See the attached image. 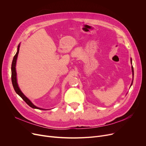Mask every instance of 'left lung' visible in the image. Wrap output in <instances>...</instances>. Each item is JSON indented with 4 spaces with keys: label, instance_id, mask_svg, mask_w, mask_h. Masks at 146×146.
Here are the masks:
<instances>
[{
    "label": "left lung",
    "instance_id": "1",
    "mask_svg": "<svg viewBox=\"0 0 146 146\" xmlns=\"http://www.w3.org/2000/svg\"><path fill=\"white\" fill-rule=\"evenodd\" d=\"M131 64H132V59H131ZM131 68H132V72H133V75L134 76V69H133V66H132ZM132 84H133V81H132V83H131V86L132 85Z\"/></svg>",
    "mask_w": 146,
    "mask_h": 146
}]
</instances>
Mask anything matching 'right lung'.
Masks as SVG:
<instances>
[{"label": "right lung", "instance_id": "obj_1", "mask_svg": "<svg viewBox=\"0 0 146 146\" xmlns=\"http://www.w3.org/2000/svg\"><path fill=\"white\" fill-rule=\"evenodd\" d=\"M19 47H20V44L18 45V50L17 52L16 53V54L15 55L13 61H12V67H11V72H12V76H11V78H12V85L13 86L14 90L16 92V93L19 95L22 99L24 100L30 107H31L33 108L34 109H38V110H45V109H42V108H38V107L35 106L32 102L29 99L24 95V94H23L21 90H20L18 85V83H17V72H16V64H17V57H18V53H19Z\"/></svg>", "mask_w": 146, "mask_h": 146}]
</instances>
